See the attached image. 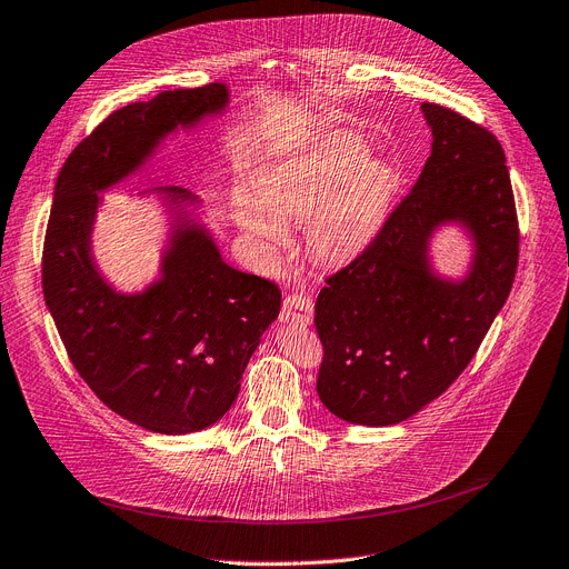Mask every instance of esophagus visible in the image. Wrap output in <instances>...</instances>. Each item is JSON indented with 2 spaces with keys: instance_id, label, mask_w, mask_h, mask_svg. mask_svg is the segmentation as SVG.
<instances>
[{
  "instance_id": "esophagus-1",
  "label": "esophagus",
  "mask_w": 569,
  "mask_h": 569,
  "mask_svg": "<svg viewBox=\"0 0 569 569\" xmlns=\"http://www.w3.org/2000/svg\"><path fill=\"white\" fill-rule=\"evenodd\" d=\"M315 319V305L308 296L302 293H291L284 298L282 305V321L289 326H310Z\"/></svg>"
}]
</instances>
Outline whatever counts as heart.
<instances>
[{
    "instance_id": "b5f03b06",
    "label": "heart",
    "mask_w": 569,
    "mask_h": 569,
    "mask_svg": "<svg viewBox=\"0 0 569 569\" xmlns=\"http://www.w3.org/2000/svg\"><path fill=\"white\" fill-rule=\"evenodd\" d=\"M348 132L302 146L257 174L254 196L237 202V223L259 264H273L289 241L287 223L305 226V241L323 264H346L380 232L399 193V170L367 157Z\"/></svg>"
}]
</instances>
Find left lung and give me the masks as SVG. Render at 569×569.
I'll return each instance as SVG.
<instances>
[{
	"label": "left lung",
	"instance_id": "8db88e82",
	"mask_svg": "<svg viewBox=\"0 0 569 569\" xmlns=\"http://www.w3.org/2000/svg\"><path fill=\"white\" fill-rule=\"evenodd\" d=\"M430 157L373 243L328 278L315 305L323 343L321 403L360 426L401 423L465 371L510 293L519 230L506 154L465 116L421 104ZM460 227L472 243L458 279L433 269V234Z\"/></svg>",
	"mask_w": 569,
	"mask_h": 569
}]
</instances>
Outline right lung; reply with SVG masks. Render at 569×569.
<instances>
[{"mask_svg": "<svg viewBox=\"0 0 569 569\" xmlns=\"http://www.w3.org/2000/svg\"><path fill=\"white\" fill-rule=\"evenodd\" d=\"M228 104V83H209L122 107L72 150L54 187L42 293L61 341L107 408L161 435L202 430L232 408L282 293L226 264L202 200L180 187L137 193L168 216L159 276L141 291L116 289L93 252L100 193L141 172L168 137L193 132Z\"/></svg>", "mask_w": 569, "mask_h": 569, "instance_id": "obj_1", "label": "right lung"}]
</instances>
